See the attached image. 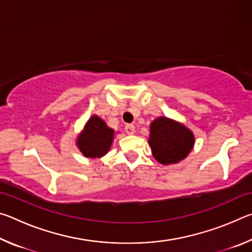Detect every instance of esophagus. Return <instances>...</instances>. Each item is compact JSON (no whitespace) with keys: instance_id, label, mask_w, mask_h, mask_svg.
Listing matches in <instances>:
<instances>
[{"instance_id":"obj_1","label":"esophagus","mask_w":252,"mask_h":252,"mask_svg":"<svg viewBox=\"0 0 252 252\" xmlns=\"http://www.w3.org/2000/svg\"><path fill=\"white\" fill-rule=\"evenodd\" d=\"M126 134H134V132H135V127H134V126L133 125H126Z\"/></svg>"}]
</instances>
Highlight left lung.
<instances>
[{"label": "left lung", "mask_w": 252, "mask_h": 252, "mask_svg": "<svg viewBox=\"0 0 252 252\" xmlns=\"http://www.w3.org/2000/svg\"><path fill=\"white\" fill-rule=\"evenodd\" d=\"M152 156L163 165L179 163L194 146V134L189 127L167 117L155 119L149 134Z\"/></svg>", "instance_id": "1"}]
</instances>
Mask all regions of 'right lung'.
Instances as JSON below:
<instances>
[{
	"label": "right lung",
	"instance_id": "add662e5",
	"mask_svg": "<svg viewBox=\"0 0 252 252\" xmlns=\"http://www.w3.org/2000/svg\"><path fill=\"white\" fill-rule=\"evenodd\" d=\"M113 139L114 130L108 126L100 117L93 114L76 138V146L85 158L95 159L109 152Z\"/></svg>",
	"mask_w": 252,
	"mask_h": 252
}]
</instances>
